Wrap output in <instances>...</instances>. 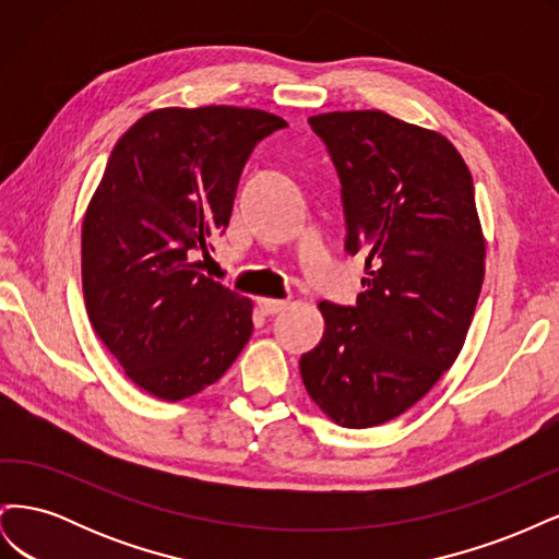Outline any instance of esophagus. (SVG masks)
Masks as SVG:
<instances>
[{
	"label": "esophagus",
	"mask_w": 559,
	"mask_h": 559,
	"mask_svg": "<svg viewBox=\"0 0 559 559\" xmlns=\"http://www.w3.org/2000/svg\"><path fill=\"white\" fill-rule=\"evenodd\" d=\"M286 306H289V300H280V298H259V308L263 314H277L282 312Z\"/></svg>",
	"instance_id": "34e87169"
}]
</instances>
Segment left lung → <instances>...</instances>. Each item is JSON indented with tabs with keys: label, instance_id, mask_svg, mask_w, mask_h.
<instances>
[{
	"label": "left lung",
	"instance_id": "1",
	"mask_svg": "<svg viewBox=\"0 0 559 559\" xmlns=\"http://www.w3.org/2000/svg\"><path fill=\"white\" fill-rule=\"evenodd\" d=\"M343 186L345 249L366 253L357 306L319 302L326 329L300 357L335 425L399 417L460 357L485 277L473 179L443 134L378 109L310 118Z\"/></svg>",
	"mask_w": 559,
	"mask_h": 559
}]
</instances>
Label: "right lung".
<instances>
[{
    "label": "right lung",
    "instance_id": "add662e5",
    "mask_svg": "<svg viewBox=\"0 0 559 559\" xmlns=\"http://www.w3.org/2000/svg\"><path fill=\"white\" fill-rule=\"evenodd\" d=\"M286 128L242 107H167L116 142L81 230L88 319L126 376L163 401L222 378L253 331L251 300L198 273L226 230L242 167Z\"/></svg>",
    "mask_w": 559,
    "mask_h": 559
}]
</instances>
